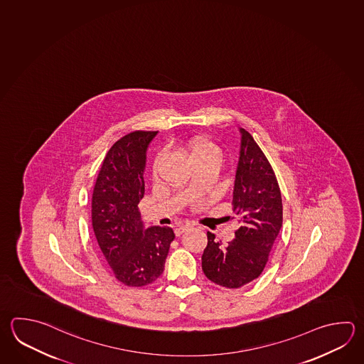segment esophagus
Here are the masks:
<instances>
[{
  "instance_id": "34e87169",
  "label": "esophagus",
  "mask_w": 364,
  "mask_h": 364,
  "mask_svg": "<svg viewBox=\"0 0 364 364\" xmlns=\"http://www.w3.org/2000/svg\"><path fill=\"white\" fill-rule=\"evenodd\" d=\"M193 228V225H190V223H185V225H182L181 228H176V235L181 236L183 232H186V231H188V230H191Z\"/></svg>"
}]
</instances>
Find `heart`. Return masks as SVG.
<instances>
[{
    "mask_svg": "<svg viewBox=\"0 0 364 364\" xmlns=\"http://www.w3.org/2000/svg\"><path fill=\"white\" fill-rule=\"evenodd\" d=\"M190 154L193 160L200 159V157H214L217 160H220V151L214 146L213 143L204 139L199 141H193L190 144Z\"/></svg>",
    "mask_w": 364,
    "mask_h": 364,
    "instance_id": "heart-1",
    "label": "heart"
}]
</instances>
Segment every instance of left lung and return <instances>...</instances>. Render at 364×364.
<instances>
[{
  "label": "left lung",
  "instance_id": "left-lung-1",
  "mask_svg": "<svg viewBox=\"0 0 364 364\" xmlns=\"http://www.w3.org/2000/svg\"><path fill=\"white\" fill-rule=\"evenodd\" d=\"M239 132L232 205L240 228L228 247H221L208 231L201 257L205 277L226 288H240L262 274L283 223L282 193L270 163L253 136L245 129Z\"/></svg>",
  "mask_w": 364,
  "mask_h": 364
}]
</instances>
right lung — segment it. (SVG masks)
Masks as SVG:
<instances>
[{
  "instance_id": "add662e5",
  "label": "right lung",
  "mask_w": 364,
  "mask_h": 364,
  "mask_svg": "<svg viewBox=\"0 0 364 364\" xmlns=\"http://www.w3.org/2000/svg\"><path fill=\"white\" fill-rule=\"evenodd\" d=\"M157 132H133L103 160L94 186L92 222L103 261L128 287L155 282L174 239L171 228H146L138 212L144 193L147 150Z\"/></svg>"
}]
</instances>
